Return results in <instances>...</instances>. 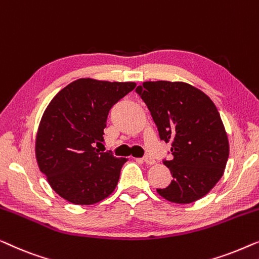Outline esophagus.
<instances>
[{
  "label": "esophagus",
  "instance_id": "esophagus-1",
  "mask_svg": "<svg viewBox=\"0 0 259 259\" xmlns=\"http://www.w3.org/2000/svg\"><path fill=\"white\" fill-rule=\"evenodd\" d=\"M143 161H144V163H147V164H149V165L154 164V163H155V159L152 158L151 156H149V155H145V156H144Z\"/></svg>",
  "mask_w": 259,
  "mask_h": 259
}]
</instances>
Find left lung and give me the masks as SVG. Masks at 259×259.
I'll list each match as a JSON object with an SVG mask.
<instances>
[{"label": "left lung", "instance_id": "8db88e82", "mask_svg": "<svg viewBox=\"0 0 259 259\" xmlns=\"http://www.w3.org/2000/svg\"><path fill=\"white\" fill-rule=\"evenodd\" d=\"M150 111L159 138L171 144L172 181L157 189L174 203H192L205 196L223 176L229 141L213 102L188 83L144 82L136 88Z\"/></svg>", "mask_w": 259, "mask_h": 259}]
</instances>
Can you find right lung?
Masks as SVG:
<instances>
[{"label":"right lung","instance_id":"obj_1","mask_svg":"<svg viewBox=\"0 0 259 259\" xmlns=\"http://www.w3.org/2000/svg\"><path fill=\"white\" fill-rule=\"evenodd\" d=\"M134 82L79 78L53 98L36 136L37 164L53 190L68 202L90 205L115 190L126 158L100 152L112 105L133 92Z\"/></svg>","mask_w":259,"mask_h":259}]
</instances>
